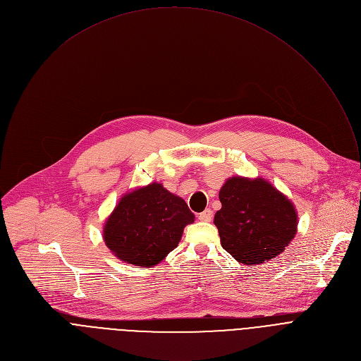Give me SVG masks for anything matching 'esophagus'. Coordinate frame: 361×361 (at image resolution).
<instances>
[{"label":"esophagus","instance_id":"obj_1","mask_svg":"<svg viewBox=\"0 0 361 361\" xmlns=\"http://www.w3.org/2000/svg\"><path fill=\"white\" fill-rule=\"evenodd\" d=\"M212 219H213V212H212V210H205V212H202V213L198 214V220H200V221H204V223L212 221Z\"/></svg>","mask_w":361,"mask_h":361}]
</instances>
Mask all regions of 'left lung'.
I'll list each match as a JSON object with an SVG mask.
<instances>
[{"instance_id":"8db88e82","label":"left lung","mask_w":361,"mask_h":361,"mask_svg":"<svg viewBox=\"0 0 361 361\" xmlns=\"http://www.w3.org/2000/svg\"><path fill=\"white\" fill-rule=\"evenodd\" d=\"M214 216L223 248L238 263L257 266L280 255L297 233L291 200L263 177H230Z\"/></svg>"}]
</instances>
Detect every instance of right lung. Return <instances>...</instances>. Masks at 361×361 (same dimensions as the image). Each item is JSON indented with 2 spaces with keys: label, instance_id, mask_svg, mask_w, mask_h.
Masks as SVG:
<instances>
[{
  "label": "right lung",
  "instance_id": "right-lung-1",
  "mask_svg": "<svg viewBox=\"0 0 361 361\" xmlns=\"http://www.w3.org/2000/svg\"><path fill=\"white\" fill-rule=\"evenodd\" d=\"M185 201L161 183L126 192L104 223L102 238L118 260L152 267L161 263L194 223Z\"/></svg>",
  "mask_w": 361,
  "mask_h": 361
}]
</instances>
